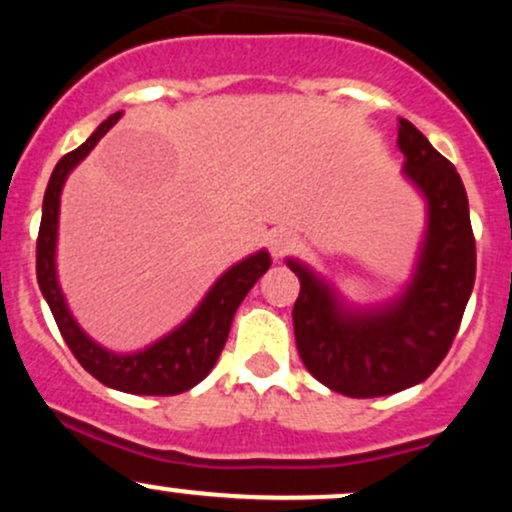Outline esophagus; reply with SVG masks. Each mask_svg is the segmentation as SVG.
I'll return each mask as SVG.
<instances>
[{"label": "esophagus", "mask_w": 512, "mask_h": 512, "mask_svg": "<svg viewBox=\"0 0 512 512\" xmlns=\"http://www.w3.org/2000/svg\"><path fill=\"white\" fill-rule=\"evenodd\" d=\"M293 248H296V236H293L291 231H284V228H279V231L269 233V252L274 255V260H281V257H286L289 252H293Z\"/></svg>", "instance_id": "obj_1"}]
</instances>
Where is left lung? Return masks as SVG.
Listing matches in <instances>:
<instances>
[{"mask_svg": "<svg viewBox=\"0 0 512 512\" xmlns=\"http://www.w3.org/2000/svg\"><path fill=\"white\" fill-rule=\"evenodd\" d=\"M404 173L428 199V233L414 281L375 313H346L334 293L298 262L293 305L305 368L346 397H383L421 383L448 356L477 276L469 202L462 178L409 120H399Z\"/></svg>", "mask_w": 512, "mask_h": 512, "instance_id": "8db88e82", "label": "left lung"}]
</instances>
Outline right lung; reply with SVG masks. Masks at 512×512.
<instances>
[{
  "mask_svg": "<svg viewBox=\"0 0 512 512\" xmlns=\"http://www.w3.org/2000/svg\"><path fill=\"white\" fill-rule=\"evenodd\" d=\"M120 115L122 113L110 115L79 149L64 154L57 161L55 170H52L43 199L38 245H35V274H38L40 291H43L45 301L50 305L62 339L67 342L76 361L93 378L120 392H129V395H180V392L202 383L209 370L214 368L216 358H219L223 344L228 339V332H231L233 315H236L240 301L248 296L257 279L267 272L272 260H269L267 252H257V255L228 269L185 325L168 334L161 342L149 346V349L139 351V354L117 356L113 351H105L98 344H93L79 330L74 317L69 315L60 284H57V211H60V192L69 170L98 144V139L120 120Z\"/></svg>",
  "mask_w": 512,
  "mask_h": 512,
  "instance_id": "1",
  "label": "right lung"
}]
</instances>
